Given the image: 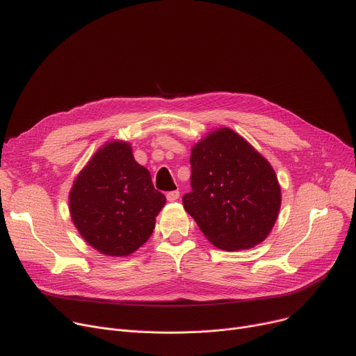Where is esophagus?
<instances>
[{"mask_svg": "<svg viewBox=\"0 0 356 356\" xmlns=\"http://www.w3.org/2000/svg\"><path fill=\"white\" fill-rule=\"evenodd\" d=\"M165 197H167V200H168V202H176V200L180 197V192H179V191L168 192V193L165 195Z\"/></svg>", "mask_w": 356, "mask_h": 356, "instance_id": "1", "label": "esophagus"}]
</instances>
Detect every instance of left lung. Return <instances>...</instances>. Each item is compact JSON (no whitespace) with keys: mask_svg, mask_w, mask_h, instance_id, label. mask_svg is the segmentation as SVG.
Masks as SVG:
<instances>
[{"mask_svg":"<svg viewBox=\"0 0 356 356\" xmlns=\"http://www.w3.org/2000/svg\"><path fill=\"white\" fill-rule=\"evenodd\" d=\"M192 192L183 207L211 244L248 250L271 232L282 189L267 159L234 129L218 128L192 147Z\"/></svg>","mask_w":356,"mask_h":356,"instance_id":"1","label":"left lung"}]
</instances>
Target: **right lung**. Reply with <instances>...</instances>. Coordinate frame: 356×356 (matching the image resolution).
<instances>
[{"instance_id": "obj_1", "label": "right lung", "mask_w": 356, "mask_h": 356, "mask_svg": "<svg viewBox=\"0 0 356 356\" xmlns=\"http://www.w3.org/2000/svg\"><path fill=\"white\" fill-rule=\"evenodd\" d=\"M165 196L122 140L105 143L74 179L69 211L81 236L109 257H127L145 244Z\"/></svg>"}]
</instances>
